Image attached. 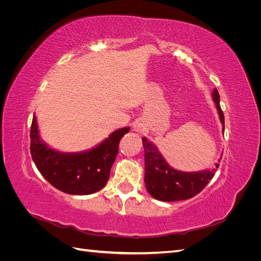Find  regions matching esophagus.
Here are the masks:
<instances>
[{
	"label": "esophagus",
	"mask_w": 261,
	"mask_h": 261,
	"mask_svg": "<svg viewBox=\"0 0 261 261\" xmlns=\"http://www.w3.org/2000/svg\"><path fill=\"white\" fill-rule=\"evenodd\" d=\"M135 130L136 132H139V133H143L144 132V129H145V126H144V124H141V123H138V124H136L135 125Z\"/></svg>",
	"instance_id": "obj_1"
}]
</instances>
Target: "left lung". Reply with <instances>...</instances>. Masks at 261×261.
Here are the masks:
<instances>
[{
	"label": "left lung",
	"mask_w": 261,
	"mask_h": 261,
	"mask_svg": "<svg viewBox=\"0 0 261 261\" xmlns=\"http://www.w3.org/2000/svg\"><path fill=\"white\" fill-rule=\"evenodd\" d=\"M213 101L217 106L221 123L224 125V114L220 107V97L217 89L213 90ZM224 130V128H223ZM145 150V184L148 193L161 201H178L193 198L208 185L215 176L217 169L187 173L171 168L158 148L143 138Z\"/></svg>",
	"instance_id": "left-lung-1"
}]
</instances>
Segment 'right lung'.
Instances as JSON below:
<instances>
[{
  "mask_svg": "<svg viewBox=\"0 0 261 261\" xmlns=\"http://www.w3.org/2000/svg\"><path fill=\"white\" fill-rule=\"evenodd\" d=\"M128 130L129 127L115 130L89 151L63 153L40 140L34 115L30 128V153L39 172L52 186L70 195H89L107 184L118 152V144Z\"/></svg>",
  "mask_w": 261,
  "mask_h": 261,
  "instance_id": "obj_1",
  "label": "right lung"
}]
</instances>
